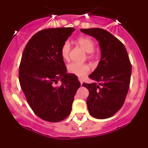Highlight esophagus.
Returning a JSON list of instances; mask_svg holds the SVG:
<instances>
[{
    "instance_id": "1",
    "label": "esophagus",
    "mask_w": 148,
    "mask_h": 148,
    "mask_svg": "<svg viewBox=\"0 0 148 148\" xmlns=\"http://www.w3.org/2000/svg\"><path fill=\"white\" fill-rule=\"evenodd\" d=\"M79 82H80L81 84H82H82H83V80H82V78H79Z\"/></svg>"
}]
</instances>
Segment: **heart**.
Returning <instances> with one entry per match:
<instances>
[{"mask_svg":"<svg viewBox=\"0 0 148 148\" xmlns=\"http://www.w3.org/2000/svg\"><path fill=\"white\" fill-rule=\"evenodd\" d=\"M78 44L87 53H92L95 49V44L93 40L90 38L80 37L78 40ZM70 50V44L68 41H65L63 44L61 49V55L64 60H68L69 58V53ZM92 55H90V56ZM67 71L70 74L76 75L78 77H83L90 71V66L86 64H81V63L73 62L67 66Z\"/></svg>","mask_w":148,"mask_h":148,"instance_id":"b5f03b06","label":"heart"}]
</instances>
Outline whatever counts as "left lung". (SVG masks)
Here are the masks:
<instances>
[{"mask_svg": "<svg viewBox=\"0 0 148 148\" xmlns=\"http://www.w3.org/2000/svg\"><path fill=\"white\" fill-rule=\"evenodd\" d=\"M81 31L95 38L101 48L99 65L89 75L99 84H82L89 90V113L99 119L110 118L121 109L129 90L132 70L129 56L124 44L107 30L91 28Z\"/></svg>", "mask_w": 148, "mask_h": 148, "instance_id": "obj_1", "label": "left lung"}]
</instances>
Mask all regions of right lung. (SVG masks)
<instances>
[{
	"instance_id": "1",
	"label": "right lung",
	"mask_w": 148,
	"mask_h": 148,
	"mask_svg": "<svg viewBox=\"0 0 148 148\" xmlns=\"http://www.w3.org/2000/svg\"><path fill=\"white\" fill-rule=\"evenodd\" d=\"M74 30L73 27L40 30L29 40L22 54L21 87L34 113L49 122L61 121L70 114L81 86L76 75L66 73L61 55L63 44ZM59 80L62 84L56 87Z\"/></svg>"
}]
</instances>
